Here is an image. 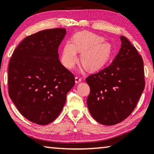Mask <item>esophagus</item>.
<instances>
[{
	"instance_id": "1",
	"label": "esophagus",
	"mask_w": 154,
	"mask_h": 154,
	"mask_svg": "<svg viewBox=\"0 0 154 154\" xmlns=\"http://www.w3.org/2000/svg\"><path fill=\"white\" fill-rule=\"evenodd\" d=\"M81 81V78L79 77H75V83H79Z\"/></svg>"
}]
</instances>
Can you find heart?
I'll return each instance as SVG.
<instances>
[{"label": "heart", "instance_id": "obj_1", "mask_svg": "<svg viewBox=\"0 0 154 154\" xmlns=\"http://www.w3.org/2000/svg\"><path fill=\"white\" fill-rule=\"evenodd\" d=\"M103 37L88 31L76 33L72 42L67 41L63 47L61 62L65 67L73 68L78 60L77 53H81V62L87 70L95 71L109 61L112 49Z\"/></svg>", "mask_w": 154, "mask_h": 154}]
</instances>
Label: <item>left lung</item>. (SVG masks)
Instances as JSON below:
<instances>
[{"label":"left lung","mask_w":154,"mask_h":154,"mask_svg":"<svg viewBox=\"0 0 154 154\" xmlns=\"http://www.w3.org/2000/svg\"><path fill=\"white\" fill-rule=\"evenodd\" d=\"M122 47L113 62L86 78L89 112L105 125L122 122L136 107L145 87L143 61L135 47L121 36Z\"/></svg>","instance_id":"8db88e82"}]
</instances>
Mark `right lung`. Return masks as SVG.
<instances>
[{
  "instance_id": "1",
  "label": "right lung",
  "mask_w": 154,
  "mask_h": 154,
  "mask_svg": "<svg viewBox=\"0 0 154 154\" xmlns=\"http://www.w3.org/2000/svg\"><path fill=\"white\" fill-rule=\"evenodd\" d=\"M66 29L43 30L24 38L14 51L8 69V95L19 112L38 125L61 113L75 76L59 59Z\"/></svg>"
}]
</instances>
